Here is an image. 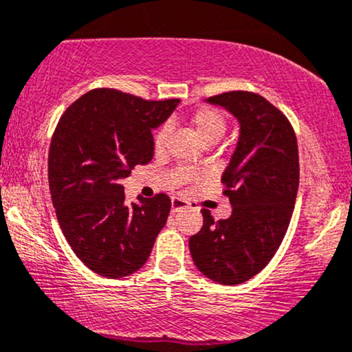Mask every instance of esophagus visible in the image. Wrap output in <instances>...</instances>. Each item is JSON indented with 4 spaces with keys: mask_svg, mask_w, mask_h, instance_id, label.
<instances>
[{
    "mask_svg": "<svg viewBox=\"0 0 352 352\" xmlns=\"http://www.w3.org/2000/svg\"><path fill=\"white\" fill-rule=\"evenodd\" d=\"M189 204L186 203V201L179 199V197H173L171 199V211L173 212H179L183 211V209H188Z\"/></svg>",
    "mask_w": 352,
    "mask_h": 352,
    "instance_id": "34e87169",
    "label": "esophagus"
}]
</instances>
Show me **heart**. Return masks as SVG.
I'll use <instances>...</instances> for the list:
<instances>
[{"label": "heart", "instance_id": "heart-1", "mask_svg": "<svg viewBox=\"0 0 352 352\" xmlns=\"http://www.w3.org/2000/svg\"><path fill=\"white\" fill-rule=\"evenodd\" d=\"M189 124L195 128L197 136L201 141L206 144H212L223 136L226 131V116L219 111V109L211 108V106H199L195 109L188 118ZM168 126H161L155 134V148L161 149L166 144V138H168Z\"/></svg>", "mask_w": 352, "mask_h": 352}]
</instances>
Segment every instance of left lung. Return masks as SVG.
<instances>
[{"mask_svg": "<svg viewBox=\"0 0 352 352\" xmlns=\"http://www.w3.org/2000/svg\"><path fill=\"white\" fill-rule=\"evenodd\" d=\"M239 121V140L223 173L232 212L189 238L196 267L214 283H246L266 267L289 226L299 186L298 141L287 118L266 98L229 91L206 100Z\"/></svg>", "mask_w": 352, "mask_h": 352, "instance_id": "1", "label": "left lung"}]
</instances>
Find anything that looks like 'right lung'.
<instances>
[{
    "mask_svg": "<svg viewBox=\"0 0 352 352\" xmlns=\"http://www.w3.org/2000/svg\"><path fill=\"white\" fill-rule=\"evenodd\" d=\"M179 100L146 101L111 88L91 89L66 109L50 146L48 179L58 223L91 271L123 278L144 266L168 219L169 196L124 203L121 179L155 155L153 129Z\"/></svg>",
    "mask_w": 352,
    "mask_h": 352,
    "instance_id": "add662e5",
    "label": "right lung"
}]
</instances>
